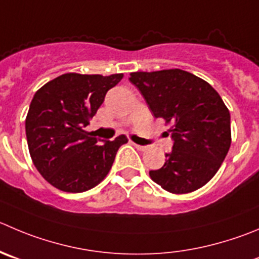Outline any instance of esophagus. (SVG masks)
Segmentation results:
<instances>
[{
	"mask_svg": "<svg viewBox=\"0 0 259 259\" xmlns=\"http://www.w3.org/2000/svg\"><path fill=\"white\" fill-rule=\"evenodd\" d=\"M132 144H134V142H132ZM134 145L137 150H140V151H145V150H146V146H141V145H137V144H134Z\"/></svg>",
	"mask_w": 259,
	"mask_h": 259,
	"instance_id": "obj_1",
	"label": "esophagus"
}]
</instances>
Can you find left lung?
Listing matches in <instances>:
<instances>
[{
    "label": "left lung",
    "mask_w": 259,
    "mask_h": 259,
    "mask_svg": "<svg viewBox=\"0 0 259 259\" xmlns=\"http://www.w3.org/2000/svg\"><path fill=\"white\" fill-rule=\"evenodd\" d=\"M155 118L171 123L173 150L165 164L150 170L155 183L170 193H189L205 186L228 155L231 144L230 113L218 91L205 80L173 68L132 72Z\"/></svg>",
    "instance_id": "left-lung-1"
}]
</instances>
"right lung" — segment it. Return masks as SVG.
Wrapping results in <instances>:
<instances>
[{
  "label": "right lung",
  "instance_id": "right-lung-1",
  "mask_svg": "<svg viewBox=\"0 0 259 259\" xmlns=\"http://www.w3.org/2000/svg\"><path fill=\"white\" fill-rule=\"evenodd\" d=\"M123 78L65 73L41 86L34 95L25 119L29 152L48 183L63 192L80 193L107 177L124 135L98 144L83 127L104 102L105 94Z\"/></svg>",
  "mask_w": 259,
  "mask_h": 259
}]
</instances>
